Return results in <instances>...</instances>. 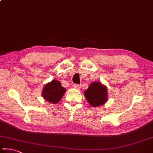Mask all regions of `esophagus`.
<instances>
[{
	"label": "esophagus",
	"instance_id": "34e87169",
	"mask_svg": "<svg viewBox=\"0 0 153 153\" xmlns=\"http://www.w3.org/2000/svg\"><path fill=\"white\" fill-rule=\"evenodd\" d=\"M73 87H74L75 89H77V90H80L81 89V85H79V84H74Z\"/></svg>",
	"mask_w": 153,
	"mask_h": 153
}]
</instances>
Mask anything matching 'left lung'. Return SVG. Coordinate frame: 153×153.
I'll return each instance as SVG.
<instances>
[{
	"instance_id": "left-lung-1",
	"label": "left lung",
	"mask_w": 153,
	"mask_h": 153,
	"mask_svg": "<svg viewBox=\"0 0 153 153\" xmlns=\"http://www.w3.org/2000/svg\"><path fill=\"white\" fill-rule=\"evenodd\" d=\"M84 96L92 107H99L107 102L108 88L100 81L92 82L84 92Z\"/></svg>"
}]
</instances>
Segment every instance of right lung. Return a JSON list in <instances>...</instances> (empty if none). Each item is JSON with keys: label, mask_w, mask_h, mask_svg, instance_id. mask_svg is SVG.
I'll list each match as a JSON object with an SVG mask.
<instances>
[{"label": "right lung", "mask_w": 153, "mask_h": 153, "mask_svg": "<svg viewBox=\"0 0 153 153\" xmlns=\"http://www.w3.org/2000/svg\"><path fill=\"white\" fill-rule=\"evenodd\" d=\"M65 92L66 89L61 85V82L54 79L44 85L42 96L45 101L55 104L61 101Z\"/></svg>", "instance_id": "obj_1"}]
</instances>
